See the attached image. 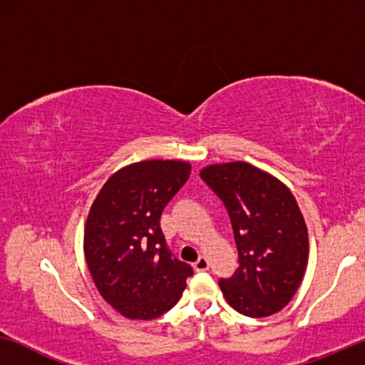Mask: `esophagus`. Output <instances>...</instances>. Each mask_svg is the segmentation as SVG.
<instances>
[{
	"mask_svg": "<svg viewBox=\"0 0 365 365\" xmlns=\"http://www.w3.org/2000/svg\"><path fill=\"white\" fill-rule=\"evenodd\" d=\"M194 269H196V271H207L209 259L206 256H201L196 262H194Z\"/></svg>",
	"mask_w": 365,
	"mask_h": 365,
	"instance_id": "esophagus-1",
	"label": "esophagus"
}]
</instances>
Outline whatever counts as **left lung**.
<instances>
[{"instance_id":"left-lung-1","label":"left lung","mask_w":365,"mask_h":365,"mask_svg":"<svg viewBox=\"0 0 365 365\" xmlns=\"http://www.w3.org/2000/svg\"><path fill=\"white\" fill-rule=\"evenodd\" d=\"M202 181L227 209L239 267L219 279L229 306L247 317L286 307L307 267L309 237L302 212L287 186L252 164H212Z\"/></svg>"}]
</instances>
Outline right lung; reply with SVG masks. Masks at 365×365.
<instances>
[{
    "label": "right lung",
    "mask_w": 365,
    "mask_h": 365,
    "mask_svg": "<svg viewBox=\"0 0 365 365\" xmlns=\"http://www.w3.org/2000/svg\"><path fill=\"white\" fill-rule=\"evenodd\" d=\"M191 174L186 161H141L108 179L89 209L84 257L104 301L121 316L151 321L176 306L194 271L169 251L163 209Z\"/></svg>",
    "instance_id": "obj_1"
}]
</instances>
